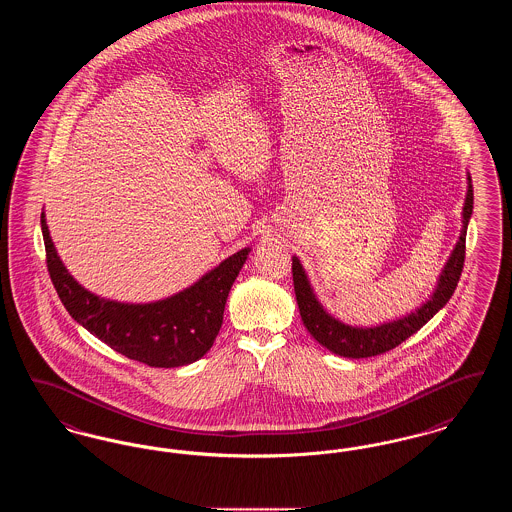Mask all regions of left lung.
Instances as JSON below:
<instances>
[{"instance_id":"left-lung-1","label":"left lung","mask_w":512,"mask_h":512,"mask_svg":"<svg viewBox=\"0 0 512 512\" xmlns=\"http://www.w3.org/2000/svg\"><path fill=\"white\" fill-rule=\"evenodd\" d=\"M466 184L468 186H466V197H464L463 226H461L459 240L453 247L447 263L441 268L438 282L430 293V297L403 317L386 320V322H380L374 326H357V324L341 322L340 318L328 313L326 307L320 303L317 293L311 286V280L307 276V270L301 265L299 257L293 255V288H295L301 320L320 345H324L326 349H330L332 353H336L340 357H349V359L374 357V355L390 351L401 341L411 338L414 332H418L430 318L445 307V303L455 292L457 282L463 272L466 228H468L472 209H474L472 178L468 172H466Z\"/></svg>"}]
</instances>
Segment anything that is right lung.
Returning a JSON list of instances; mask_svg holds the SVG:
<instances>
[{"label": "right lung", "mask_w": 512, "mask_h": 512, "mask_svg": "<svg viewBox=\"0 0 512 512\" xmlns=\"http://www.w3.org/2000/svg\"><path fill=\"white\" fill-rule=\"evenodd\" d=\"M40 224L49 276L69 315L117 353L157 368L192 365L213 347L228 293L251 251H236L182 292L149 303H126L78 284L53 245L44 211Z\"/></svg>", "instance_id": "1"}]
</instances>
